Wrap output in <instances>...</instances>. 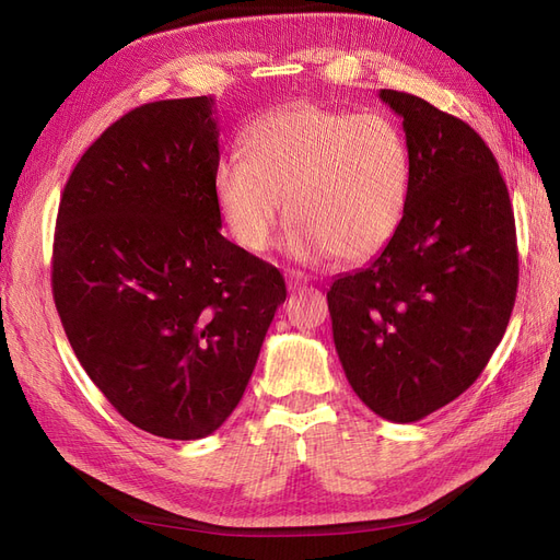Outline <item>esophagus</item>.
Listing matches in <instances>:
<instances>
[{
    "mask_svg": "<svg viewBox=\"0 0 560 560\" xmlns=\"http://www.w3.org/2000/svg\"><path fill=\"white\" fill-rule=\"evenodd\" d=\"M308 282H311V278H308V276H303V273H299V270H290V276H287V287H290L292 292L303 290V287H306Z\"/></svg>",
    "mask_w": 560,
    "mask_h": 560,
    "instance_id": "obj_1",
    "label": "esophagus"
}]
</instances>
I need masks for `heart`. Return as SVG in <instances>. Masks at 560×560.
Here are the masks:
<instances>
[{"instance_id":"1","label":"heart","mask_w":560,"mask_h":560,"mask_svg":"<svg viewBox=\"0 0 560 560\" xmlns=\"http://www.w3.org/2000/svg\"><path fill=\"white\" fill-rule=\"evenodd\" d=\"M409 182V147L393 118L296 105L264 114L247 128L243 159L217 165L214 196L235 243L247 252L273 245L284 200L294 254H331L354 264L393 241Z\"/></svg>"}]
</instances>
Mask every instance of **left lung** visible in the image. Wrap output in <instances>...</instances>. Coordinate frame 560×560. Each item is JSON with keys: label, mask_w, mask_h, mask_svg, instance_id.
Masks as SVG:
<instances>
[{"label": "left lung", "mask_w": 560, "mask_h": 560, "mask_svg": "<svg viewBox=\"0 0 560 560\" xmlns=\"http://www.w3.org/2000/svg\"><path fill=\"white\" fill-rule=\"evenodd\" d=\"M411 156L397 233L327 292L346 378L371 411L416 422L481 376L516 301L510 191L479 132L428 100L383 89Z\"/></svg>", "instance_id": "left-lung-1"}]
</instances>
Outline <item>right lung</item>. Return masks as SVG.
I'll list each match as a JSON object with an SVG mask.
<instances>
[{
    "instance_id": "1",
    "label": "right lung",
    "mask_w": 560,
    "mask_h": 560,
    "mask_svg": "<svg viewBox=\"0 0 560 560\" xmlns=\"http://www.w3.org/2000/svg\"><path fill=\"white\" fill-rule=\"evenodd\" d=\"M212 97L135 107L86 149L58 208L54 299L114 409L202 439L238 406L284 278L222 235Z\"/></svg>"
}]
</instances>
